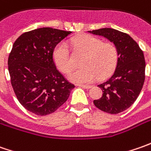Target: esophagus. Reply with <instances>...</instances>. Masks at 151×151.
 I'll return each instance as SVG.
<instances>
[{
    "mask_svg": "<svg viewBox=\"0 0 151 151\" xmlns=\"http://www.w3.org/2000/svg\"><path fill=\"white\" fill-rule=\"evenodd\" d=\"M79 86L81 87H83V88H86V89H89V88H91L92 86L91 85H78Z\"/></svg>",
    "mask_w": 151,
    "mask_h": 151,
    "instance_id": "34e87169",
    "label": "esophagus"
}]
</instances>
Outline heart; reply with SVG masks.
Listing matches in <instances>:
<instances>
[{
  "instance_id": "b5f03b06",
  "label": "heart",
  "mask_w": 151,
  "mask_h": 151,
  "mask_svg": "<svg viewBox=\"0 0 151 151\" xmlns=\"http://www.w3.org/2000/svg\"><path fill=\"white\" fill-rule=\"evenodd\" d=\"M76 50L84 53L81 60L82 68L75 70L69 78L77 83H89L98 78H106L115 70L119 61V50L111 42H102L100 38L84 34L72 40ZM53 60L56 67L63 73L72 69L71 56L68 45L61 41L53 50Z\"/></svg>"
}]
</instances>
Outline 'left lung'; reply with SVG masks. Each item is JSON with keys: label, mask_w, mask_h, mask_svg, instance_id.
<instances>
[{"label": "left lung", "mask_w": 151, "mask_h": 151, "mask_svg": "<svg viewBox=\"0 0 151 151\" xmlns=\"http://www.w3.org/2000/svg\"><path fill=\"white\" fill-rule=\"evenodd\" d=\"M113 42L119 50V61L113 76L98 85L101 98L94 100L100 110L111 114L122 113L135 101L142 90L145 78V60L139 44L127 33L113 28L89 31Z\"/></svg>", "instance_id": "left-lung-1"}]
</instances>
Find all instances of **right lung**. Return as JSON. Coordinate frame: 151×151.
I'll return each mask as SVG.
<instances>
[{
	"instance_id": "add662e5",
	"label": "right lung",
	"mask_w": 151,
	"mask_h": 151,
	"mask_svg": "<svg viewBox=\"0 0 151 151\" xmlns=\"http://www.w3.org/2000/svg\"><path fill=\"white\" fill-rule=\"evenodd\" d=\"M70 32L42 27L22 33L13 44L8 57L11 83L19 102L36 115L55 113L75 87L53 60L55 47Z\"/></svg>"
}]
</instances>
